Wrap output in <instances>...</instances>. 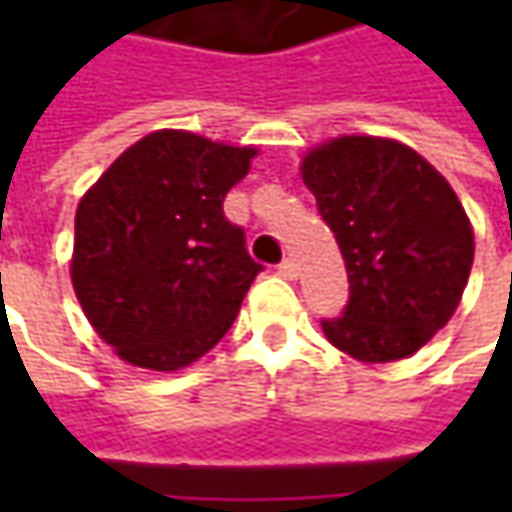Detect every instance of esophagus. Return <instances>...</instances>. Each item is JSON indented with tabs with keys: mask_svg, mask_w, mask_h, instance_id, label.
<instances>
[{
	"mask_svg": "<svg viewBox=\"0 0 512 512\" xmlns=\"http://www.w3.org/2000/svg\"><path fill=\"white\" fill-rule=\"evenodd\" d=\"M279 276H285V279H296V276H299V267H296V262L285 259V262L279 265Z\"/></svg>",
	"mask_w": 512,
	"mask_h": 512,
	"instance_id": "esophagus-1",
	"label": "esophagus"
}]
</instances>
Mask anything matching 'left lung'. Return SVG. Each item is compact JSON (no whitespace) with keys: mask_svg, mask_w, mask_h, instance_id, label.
I'll use <instances>...</instances> for the list:
<instances>
[{"mask_svg":"<svg viewBox=\"0 0 512 512\" xmlns=\"http://www.w3.org/2000/svg\"><path fill=\"white\" fill-rule=\"evenodd\" d=\"M299 170L350 282L342 319L322 322L327 342L364 364L413 356L453 319L473 267L456 190L404 142L367 133L310 148Z\"/></svg>","mask_w":512,"mask_h":512,"instance_id":"8db88e82","label":"left lung"}]
</instances>
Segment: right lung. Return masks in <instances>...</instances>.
I'll return each mask as SVG.
<instances>
[{
  "label": "right lung",
  "instance_id": "1",
  "mask_svg": "<svg viewBox=\"0 0 512 512\" xmlns=\"http://www.w3.org/2000/svg\"><path fill=\"white\" fill-rule=\"evenodd\" d=\"M256 153L190 130H153L79 199L70 282L122 362L173 373L230 330L262 267L222 202Z\"/></svg>",
  "mask_w": 512,
  "mask_h": 512
}]
</instances>
